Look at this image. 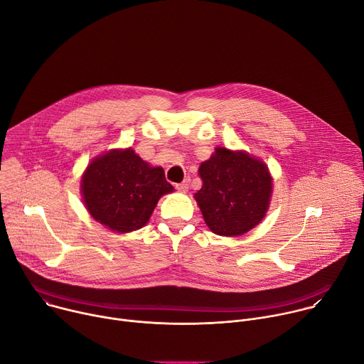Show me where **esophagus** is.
Listing matches in <instances>:
<instances>
[{"label": "esophagus", "instance_id": "34e87169", "mask_svg": "<svg viewBox=\"0 0 364 364\" xmlns=\"http://www.w3.org/2000/svg\"><path fill=\"white\" fill-rule=\"evenodd\" d=\"M188 187H190V178H186L184 181L176 184V188H177L178 191H187Z\"/></svg>", "mask_w": 364, "mask_h": 364}]
</instances>
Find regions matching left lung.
Wrapping results in <instances>:
<instances>
[{
	"mask_svg": "<svg viewBox=\"0 0 364 364\" xmlns=\"http://www.w3.org/2000/svg\"><path fill=\"white\" fill-rule=\"evenodd\" d=\"M198 174L194 194L205 225L220 236H240L261 222L269 205L272 178L267 166L246 152L216 148Z\"/></svg>",
	"mask_w": 364,
	"mask_h": 364,
	"instance_id": "obj_1",
	"label": "left lung"
}]
</instances>
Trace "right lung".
I'll use <instances>...</instances> for the list:
<instances>
[{
    "label": "right lung",
    "instance_id": "add662e5",
    "mask_svg": "<svg viewBox=\"0 0 364 364\" xmlns=\"http://www.w3.org/2000/svg\"><path fill=\"white\" fill-rule=\"evenodd\" d=\"M161 167H149L134 149L111 151L93 160L82 178L89 213L119 233L142 228L163 194L171 193Z\"/></svg>",
    "mask_w": 364,
    "mask_h": 364
}]
</instances>
